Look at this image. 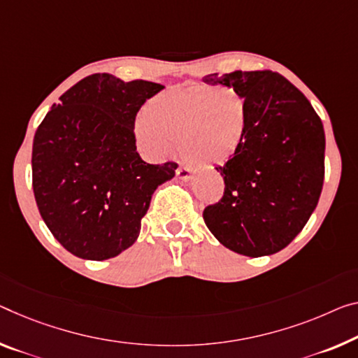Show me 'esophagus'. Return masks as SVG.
<instances>
[{
    "mask_svg": "<svg viewBox=\"0 0 358 358\" xmlns=\"http://www.w3.org/2000/svg\"><path fill=\"white\" fill-rule=\"evenodd\" d=\"M176 174H178L179 179L189 180L190 176H192V168L187 166V164H179V168L176 169Z\"/></svg>",
    "mask_w": 358,
    "mask_h": 358,
    "instance_id": "1",
    "label": "esophagus"
}]
</instances>
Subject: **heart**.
Wrapping results in <instances>:
<instances>
[{
  "label": "heart",
  "mask_w": 358,
  "mask_h": 358,
  "mask_svg": "<svg viewBox=\"0 0 358 358\" xmlns=\"http://www.w3.org/2000/svg\"><path fill=\"white\" fill-rule=\"evenodd\" d=\"M250 128L248 97L232 87L192 86L150 99L134 133L152 158L163 160L180 147L190 163L213 166L243 148Z\"/></svg>",
  "instance_id": "heart-1"
}]
</instances>
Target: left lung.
I'll return each instance as SVG.
<instances>
[{
    "label": "left lung",
    "mask_w": 358,
    "mask_h": 358,
    "mask_svg": "<svg viewBox=\"0 0 358 358\" xmlns=\"http://www.w3.org/2000/svg\"><path fill=\"white\" fill-rule=\"evenodd\" d=\"M251 103V128L234 158L216 169L224 195L203 211L225 248L259 257L288 246L309 221L325 178V131L302 92L271 70L206 75Z\"/></svg>",
    "instance_id": "left-lung-1"
}]
</instances>
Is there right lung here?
<instances>
[{
	"mask_svg": "<svg viewBox=\"0 0 358 358\" xmlns=\"http://www.w3.org/2000/svg\"><path fill=\"white\" fill-rule=\"evenodd\" d=\"M163 87L90 75L38 126L33 194L54 238L76 257L103 261L128 250L153 192L174 178L178 164H148L136 150V115Z\"/></svg>",
	"mask_w": 358,
	"mask_h": 358,
	"instance_id": "add662e5",
	"label": "right lung"
}]
</instances>
